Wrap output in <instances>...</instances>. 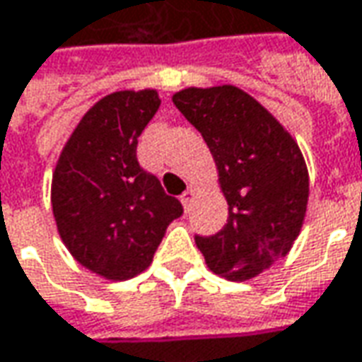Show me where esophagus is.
I'll use <instances>...</instances> for the list:
<instances>
[{
	"instance_id": "1",
	"label": "esophagus",
	"mask_w": 362,
	"mask_h": 362,
	"mask_svg": "<svg viewBox=\"0 0 362 362\" xmlns=\"http://www.w3.org/2000/svg\"><path fill=\"white\" fill-rule=\"evenodd\" d=\"M193 197H195V189H193V187H189L185 193L181 195V203H183V207H185L187 211H189L191 203H193Z\"/></svg>"
}]
</instances>
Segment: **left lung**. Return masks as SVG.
<instances>
[{
	"label": "left lung",
	"instance_id": "left-lung-1",
	"mask_svg": "<svg viewBox=\"0 0 362 362\" xmlns=\"http://www.w3.org/2000/svg\"><path fill=\"white\" fill-rule=\"evenodd\" d=\"M175 107L203 135L229 205L225 227L195 243L213 273L247 281L288 253L307 201L309 173L299 145L243 89L189 87Z\"/></svg>",
	"mask_w": 362,
	"mask_h": 362
}]
</instances>
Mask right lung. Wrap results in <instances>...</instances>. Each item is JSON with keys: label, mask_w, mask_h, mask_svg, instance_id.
Instances as JSON below:
<instances>
[{"label": "right lung", "mask_w": 362, "mask_h": 362, "mask_svg": "<svg viewBox=\"0 0 362 362\" xmlns=\"http://www.w3.org/2000/svg\"><path fill=\"white\" fill-rule=\"evenodd\" d=\"M161 105L155 89L99 99L63 147L51 183V207L69 253L111 281L151 265L179 199L137 161V139Z\"/></svg>", "instance_id": "add662e5"}]
</instances>
